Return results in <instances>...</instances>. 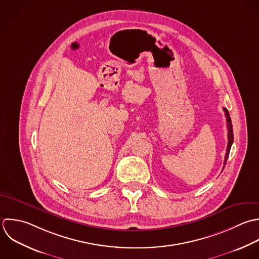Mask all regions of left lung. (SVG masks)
<instances>
[{
	"instance_id": "left-lung-1",
	"label": "left lung",
	"mask_w": 259,
	"mask_h": 259,
	"mask_svg": "<svg viewBox=\"0 0 259 259\" xmlns=\"http://www.w3.org/2000/svg\"><path fill=\"white\" fill-rule=\"evenodd\" d=\"M224 112H225V116H226V122H227V129H228V145H227V150H226V154H225V160H224V164H226L227 158L229 156V152L231 149V146L233 144V140H234V135H233V128H232V122H231V118H230V114L228 112V110L226 108H223ZM224 169V168H223Z\"/></svg>"
}]
</instances>
